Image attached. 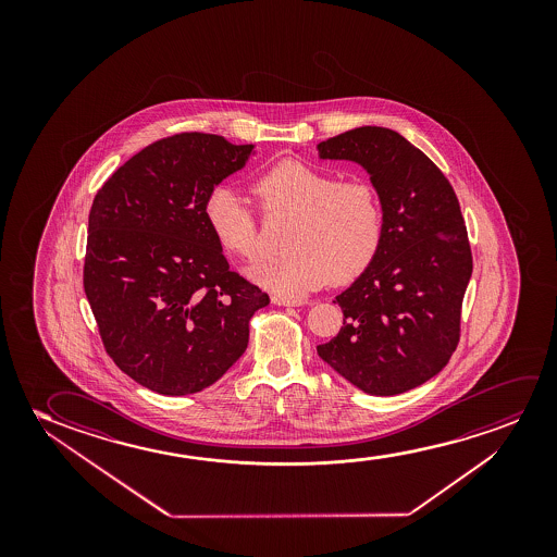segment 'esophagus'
Instances as JSON below:
<instances>
[{"label": "esophagus", "mask_w": 557, "mask_h": 557, "mask_svg": "<svg viewBox=\"0 0 557 557\" xmlns=\"http://www.w3.org/2000/svg\"><path fill=\"white\" fill-rule=\"evenodd\" d=\"M272 302L277 306H300V300H293V298L282 297V295H274Z\"/></svg>", "instance_id": "1"}]
</instances>
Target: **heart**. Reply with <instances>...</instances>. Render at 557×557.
I'll use <instances>...</instances> for the list:
<instances>
[{
    "label": "heart",
    "mask_w": 557,
    "mask_h": 557,
    "mask_svg": "<svg viewBox=\"0 0 557 557\" xmlns=\"http://www.w3.org/2000/svg\"><path fill=\"white\" fill-rule=\"evenodd\" d=\"M267 216H295L283 259L247 268L252 282L282 297L300 298L327 283H350L373 264L384 242V207L366 181L300 161H283L252 183ZM207 226L226 251L252 259L259 251V221L251 201L232 186H216L206 199Z\"/></svg>",
    "instance_id": "heart-1"
}]
</instances>
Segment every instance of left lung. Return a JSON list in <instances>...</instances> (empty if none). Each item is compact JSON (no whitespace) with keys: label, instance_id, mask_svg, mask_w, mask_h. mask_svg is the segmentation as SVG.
I'll return each instance as SVG.
<instances>
[{"label":"left lung","instance_id":"1","mask_svg":"<svg viewBox=\"0 0 557 557\" xmlns=\"http://www.w3.org/2000/svg\"><path fill=\"white\" fill-rule=\"evenodd\" d=\"M318 152L359 163L384 207L381 251L336 297L343 327L318 354L366 394H404L440 373L460 338L472 249L457 194L426 153L386 127L346 131Z\"/></svg>","mask_w":557,"mask_h":557}]
</instances>
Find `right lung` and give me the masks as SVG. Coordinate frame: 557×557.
Returning <instances> with one entry per match:
<instances>
[{
    "instance_id": "add662e5",
    "label": "right lung",
    "mask_w": 557,
    "mask_h": 557,
    "mask_svg": "<svg viewBox=\"0 0 557 557\" xmlns=\"http://www.w3.org/2000/svg\"><path fill=\"white\" fill-rule=\"evenodd\" d=\"M252 145L209 133L161 138L92 199L84 289L108 356L140 386L188 396L242 358L267 293L232 272L206 221L216 184Z\"/></svg>"
}]
</instances>
